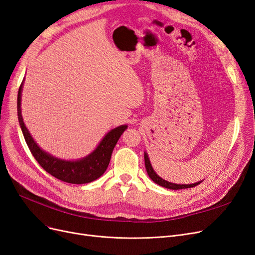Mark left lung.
Returning <instances> with one entry per match:
<instances>
[{"mask_svg":"<svg viewBox=\"0 0 255 255\" xmlns=\"http://www.w3.org/2000/svg\"><path fill=\"white\" fill-rule=\"evenodd\" d=\"M144 158H145V167H146V170H147V173H148L149 177L151 178V180H152L155 184H157V185H159V186H162V187H164V188H167V189H172V190L186 189V188L195 187L196 185H199L200 183L203 182V181H200V182H196V183H193V184H175V183L168 182V181L164 180V178H162L158 174H156V172L154 171V169H153L151 163H150V159H149L148 153H147L146 151L144 152Z\"/></svg>","mask_w":255,"mask_h":255,"instance_id":"8db88e82","label":"left lung"}]
</instances>
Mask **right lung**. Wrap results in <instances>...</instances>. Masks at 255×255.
Segmentation results:
<instances>
[{
	"label": "right lung",
	"instance_id": "1",
	"mask_svg": "<svg viewBox=\"0 0 255 255\" xmlns=\"http://www.w3.org/2000/svg\"><path fill=\"white\" fill-rule=\"evenodd\" d=\"M24 80L17 92V119L26 143L37 163L52 176L69 184H87L98 180L106 171L113 148L128 125H121L109 130L93 151L86 156L78 159L56 157L39 146L25 125L21 108Z\"/></svg>",
	"mask_w": 255,
	"mask_h": 255
}]
</instances>
